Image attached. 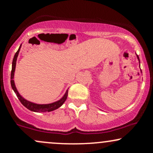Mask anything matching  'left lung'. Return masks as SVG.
<instances>
[{
	"label": "left lung",
	"mask_w": 153,
	"mask_h": 153,
	"mask_svg": "<svg viewBox=\"0 0 153 153\" xmlns=\"http://www.w3.org/2000/svg\"><path fill=\"white\" fill-rule=\"evenodd\" d=\"M137 58H138V60H139V67H140V60H139V56H138V55H137ZM141 73H142V71H141Z\"/></svg>",
	"instance_id": "left-lung-1"
}]
</instances>
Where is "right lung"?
<instances>
[{
  "mask_svg": "<svg viewBox=\"0 0 153 153\" xmlns=\"http://www.w3.org/2000/svg\"><path fill=\"white\" fill-rule=\"evenodd\" d=\"M22 47V45H20L18 51L16 52L15 55L14 56L13 60H12V71H11V81H10V83H11V86L12 88L13 89V91H14V93H16V96H17L18 99L19 100V101L21 102L23 105H24L25 107L28 108L30 111H32L34 112H38V113H42V112H50L52 111H54L56 109H57L59 107H60L65 100H67V97H68V91L67 90V91L65 93V95H63L61 99H60L58 101H56L55 102H53V103L51 104H36V103H33V102H31L30 101H28V100L24 99V97H22V95H20L17 89L15 86V83H14V72H15V68H16V60H17V57L19 55V53L20 51V49Z\"/></svg>",
  "mask_w": 153,
  "mask_h": 153,
  "instance_id": "add662e5",
  "label": "right lung"
}]
</instances>
